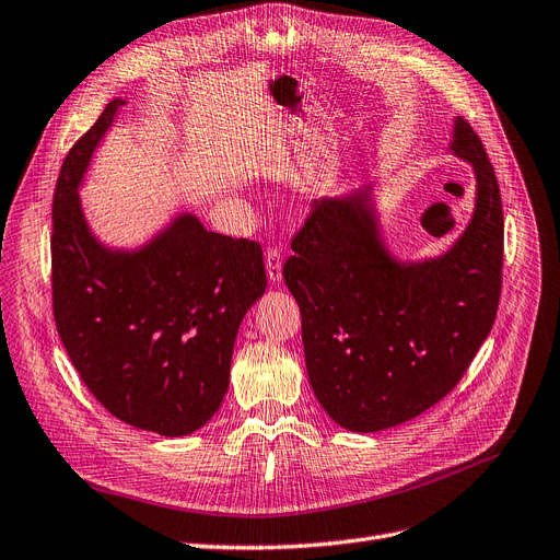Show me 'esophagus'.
<instances>
[{
  "mask_svg": "<svg viewBox=\"0 0 560 560\" xmlns=\"http://www.w3.org/2000/svg\"><path fill=\"white\" fill-rule=\"evenodd\" d=\"M266 273L271 282H280L282 280V257L278 248H268L266 250Z\"/></svg>",
  "mask_w": 560,
  "mask_h": 560,
  "instance_id": "34e87169",
  "label": "esophagus"
}]
</instances>
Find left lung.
Here are the masks:
<instances>
[{
	"label": "left lung",
	"instance_id": "left-lung-1",
	"mask_svg": "<svg viewBox=\"0 0 560 560\" xmlns=\"http://www.w3.org/2000/svg\"><path fill=\"white\" fill-rule=\"evenodd\" d=\"M451 151L474 167L476 207L448 250L390 253L374 184L312 205L282 276L303 317L305 368L349 432L407 422L448 395L497 319L503 207L480 138L455 119Z\"/></svg>",
	"mask_w": 560,
	"mask_h": 560
}]
</instances>
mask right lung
I'll use <instances>...</instances> for the list:
<instances>
[{"label":"right lung","instance_id":"add662e5","mask_svg":"<svg viewBox=\"0 0 560 560\" xmlns=\"http://www.w3.org/2000/svg\"><path fill=\"white\" fill-rule=\"evenodd\" d=\"M124 98L105 105L61 165L52 202V303L82 382L126 424L186 436L213 418L230 386L245 312L266 292L259 243L209 232L176 213L138 248L89 228L80 186Z\"/></svg>","mask_w":560,"mask_h":560}]
</instances>
